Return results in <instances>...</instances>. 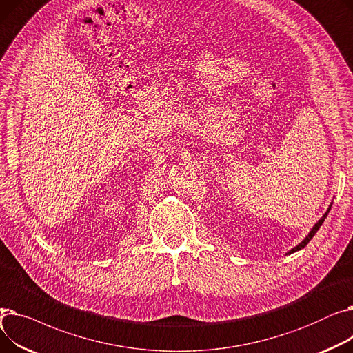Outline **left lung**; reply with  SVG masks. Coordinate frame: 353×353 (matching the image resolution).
Returning <instances> with one entry per match:
<instances>
[{
	"instance_id": "8db88e82",
	"label": "left lung",
	"mask_w": 353,
	"mask_h": 353,
	"mask_svg": "<svg viewBox=\"0 0 353 353\" xmlns=\"http://www.w3.org/2000/svg\"><path fill=\"white\" fill-rule=\"evenodd\" d=\"M329 210H330V209H327V212H326V213L323 214V217H322V219H321V220L318 221V223H316V225H314V226H313V229H312V230H310V233H309V234L306 236V239L303 240V242H302V243H299V245H298V246H296L294 249H292V250H290L289 253H293V252H298V250L303 249V248H305V246H306V245H307V243L310 242V240H312V237H313L314 234H316V232H318V230L321 229V226H322V223H323V221H325V219H326V216H327Z\"/></svg>"
}]
</instances>
